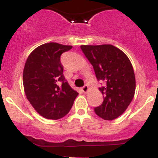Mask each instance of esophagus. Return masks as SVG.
Masks as SVG:
<instances>
[{
  "mask_svg": "<svg viewBox=\"0 0 158 158\" xmlns=\"http://www.w3.org/2000/svg\"><path fill=\"white\" fill-rule=\"evenodd\" d=\"M82 91H83V93H85V94H86V93H88L89 91V86L88 85H85L83 88H82Z\"/></svg>",
  "mask_w": 158,
  "mask_h": 158,
  "instance_id": "1",
  "label": "esophagus"
}]
</instances>
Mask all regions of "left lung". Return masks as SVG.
<instances>
[{"label": "left lung", "instance_id": "obj_1", "mask_svg": "<svg viewBox=\"0 0 158 158\" xmlns=\"http://www.w3.org/2000/svg\"><path fill=\"white\" fill-rule=\"evenodd\" d=\"M81 48L94 67L98 80L105 83L99 88L104 101L94 109L96 114L107 121L118 118L135 94V74L129 57L112 44L81 45Z\"/></svg>", "mask_w": 158, "mask_h": 158}]
</instances>
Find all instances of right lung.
Listing matches in <instances>:
<instances>
[{
    "instance_id": "obj_1",
    "label": "right lung",
    "mask_w": 158,
    "mask_h": 158,
    "mask_svg": "<svg viewBox=\"0 0 158 158\" xmlns=\"http://www.w3.org/2000/svg\"><path fill=\"white\" fill-rule=\"evenodd\" d=\"M73 48L56 42L43 44L31 52L23 70L27 99L46 119L57 120L68 114L78 95L63 76L61 53Z\"/></svg>"
}]
</instances>
